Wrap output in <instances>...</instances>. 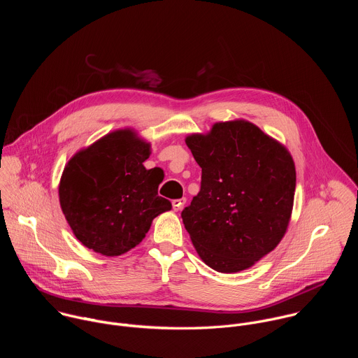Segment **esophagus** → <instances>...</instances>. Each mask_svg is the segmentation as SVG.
Returning a JSON list of instances; mask_svg holds the SVG:
<instances>
[{"label": "esophagus", "instance_id": "obj_1", "mask_svg": "<svg viewBox=\"0 0 358 358\" xmlns=\"http://www.w3.org/2000/svg\"><path fill=\"white\" fill-rule=\"evenodd\" d=\"M185 198H180V199H174L173 201V208H174V211H180L182 207H184V203H185Z\"/></svg>", "mask_w": 358, "mask_h": 358}]
</instances>
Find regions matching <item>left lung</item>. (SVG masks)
Listing matches in <instances>:
<instances>
[{
	"instance_id": "left-lung-1",
	"label": "left lung",
	"mask_w": 358,
	"mask_h": 358,
	"mask_svg": "<svg viewBox=\"0 0 358 358\" xmlns=\"http://www.w3.org/2000/svg\"><path fill=\"white\" fill-rule=\"evenodd\" d=\"M185 143L202 170L201 189L181 213L196 253L222 273L253 266L289 227L296 188L289 150L242 119Z\"/></svg>"
}]
</instances>
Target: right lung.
<instances>
[{
  "label": "right lung",
  "mask_w": 358,
  "mask_h": 358,
  "mask_svg": "<svg viewBox=\"0 0 358 358\" xmlns=\"http://www.w3.org/2000/svg\"><path fill=\"white\" fill-rule=\"evenodd\" d=\"M150 155V143L133 129H120L68 162L59 181V202L82 245L105 257H119L144 239L152 220L171 210V202L159 195L160 174L143 166Z\"/></svg>",
  "instance_id": "obj_1"
}]
</instances>
